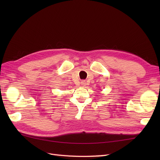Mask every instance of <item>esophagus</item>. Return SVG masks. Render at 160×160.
Segmentation results:
<instances>
[{
  "label": "esophagus",
  "mask_w": 160,
  "mask_h": 160,
  "mask_svg": "<svg viewBox=\"0 0 160 160\" xmlns=\"http://www.w3.org/2000/svg\"><path fill=\"white\" fill-rule=\"evenodd\" d=\"M81 84H82V86H83V87H84L85 85H87V82H86V81H85V80H83V81H82V82H81Z\"/></svg>",
  "instance_id": "34e87169"
}]
</instances>
